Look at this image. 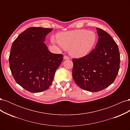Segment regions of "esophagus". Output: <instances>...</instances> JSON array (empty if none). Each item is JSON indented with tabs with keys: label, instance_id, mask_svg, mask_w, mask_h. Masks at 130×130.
Listing matches in <instances>:
<instances>
[{
	"label": "esophagus",
	"instance_id": "esophagus-1",
	"mask_svg": "<svg viewBox=\"0 0 130 130\" xmlns=\"http://www.w3.org/2000/svg\"><path fill=\"white\" fill-rule=\"evenodd\" d=\"M63 58L64 59V60H69V59H70V57H68V56H66V55H65V56H64Z\"/></svg>",
	"mask_w": 130,
	"mask_h": 130
}]
</instances>
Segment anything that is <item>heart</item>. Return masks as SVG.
Listing matches in <instances>:
<instances>
[{
	"mask_svg": "<svg viewBox=\"0 0 130 130\" xmlns=\"http://www.w3.org/2000/svg\"><path fill=\"white\" fill-rule=\"evenodd\" d=\"M52 41L64 49H69L73 56L80 58L86 56L92 50L95 44L96 35L92 31L75 30L59 33L57 41L52 37Z\"/></svg>",
	"mask_w": 130,
	"mask_h": 130,
	"instance_id": "heart-1",
	"label": "heart"
}]
</instances>
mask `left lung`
Returning <instances> with one entry per match:
<instances>
[{"instance_id": "obj_1", "label": "left lung", "mask_w": 130, "mask_h": 130, "mask_svg": "<svg viewBox=\"0 0 130 130\" xmlns=\"http://www.w3.org/2000/svg\"><path fill=\"white\" fill-rule=\"evenodd\" d=\"M99 36L91 52L80 58H73V77L81 89L96 92L115 81L120 68V53L116 42L107 32L96 28Z\"/></svg>"}]
</instances>
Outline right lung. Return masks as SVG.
Segmentation results:
<instances>
[{"mask_svg": "<svg viewBox=\"0 0 130 130\" xmlns=\"http://www.w3.org/2000/svg\"><path fill=\"white\" fill-rule=\"evenodd\" d=\"M53 29L31 27L13 42L9 56L10 68L17 83L26 90L39 93L48 89L63 55L51 53L44 43Z\"/></svg>", "mask_w": 130, "mask_h": 130, "instance_id": "add662e5", "label": "right lung"}]
</instances>
